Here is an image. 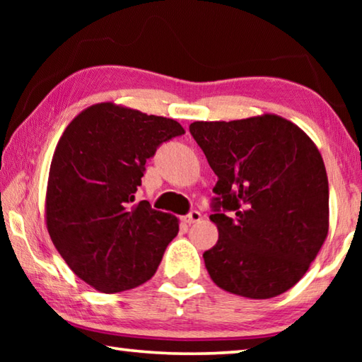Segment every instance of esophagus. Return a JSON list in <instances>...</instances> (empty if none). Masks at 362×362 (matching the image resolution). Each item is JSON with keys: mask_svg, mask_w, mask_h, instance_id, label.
I'll use <instances>...</instances> for the list:
<instances>
[{"mask_svg": "<svg viewBox=\"0 0 362 362\" xmlns=\"http://www.w3.org/2000/svg\"><path fill=\"white\" fill-rule=\"evenodd\" d=\"M199 220H201V214H199L198 211H192V212L188 214V216L183 217V222L188 223V225H192V223L199 222Z\"/></svg>", "mask_w": 362, "mask_h": 362, "instance_id": "esophagus-1", "label": "esophagus"}]
</instances>
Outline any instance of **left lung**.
<instances>
[{
    "label": "left lung",
    "instance_id": "8db88e82",
    "mask_svg": "<svg viewBox=\"0 0 362 362\" xmlns=\"http://www.w3.org/2000/svg\"><path fill=\"white\" fill-rule=\"evenodd\" d=\"M189 132L218 177L211 216L218 241L203 254L211 279L255 300L289 291L329 231V183L317 146L272 113L194 121Z\"/></svg>",
    "mask_w": 362,
    "mask_h": 362
}]
</instances>
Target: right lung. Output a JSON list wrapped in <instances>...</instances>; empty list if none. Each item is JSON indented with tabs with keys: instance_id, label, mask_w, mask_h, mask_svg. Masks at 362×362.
Masks as SVG:
<instances>
[{
	"instance_id": "add662e5",
	"label": "right lung",
	"mask_w": 362,
	"mask_h": 362,
	"mask_svg": "<svg viewBox=\"0 0 362 362\" xmlns=\"http://www.w3.org/2000/svg\"><path fill=\"white\" fill-rule=\"evenodd\" d=\"M175 119L102 102L73 118L49 169L46 226L84 283L103 293L129 291L156 273L179 218L136 201L146 159L182 136Z\"/></svg>"
}]
</instances>
